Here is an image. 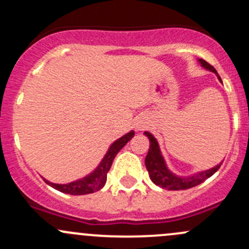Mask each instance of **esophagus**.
Segmentation results:
<instances>
[{
  "label": "esophagus",
  "instance_id": "34e87169",
  "mask_svg": "<svg viewBox=\"0 0 249 249\" xmlns=\"http://www.w3.org/2000/svg\"><path fill=\"white\" fill-rule=\"evenodd\" d=\"M144 129V123L137 122L136 123V130H143Z\"/></svg>",
  "mask_w": 249,
  "mask_h": 249
}]
</instances>
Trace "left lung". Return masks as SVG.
Wrapping results in <instances>:
<instances>
[{
    "instance_id": "left-lung-1",
    "label": "left lung",
    "mask_w": 249,
    "mask_h": 249,
    "mask_svg": "<svg viewBox=\"0 0 249 249\" xmlns=\"http://www.w3.org/2000/svg\"><path fill=\"white\" fill-rule=\"evenodd\" d=\"M200 64H201L202 67L210 70V71L214 72L217 74L219 80L220 79L219 74L217 73L214 67L212 65L208 64L207 61H205L203 59L199 60ZM145 136L149 139V150H148V154L145 157V167H147L148 173H149L150 179L153 180V183H155L159 187L164 188V189L167 190H185L189 189V188L196 187L200 183H202L203 180H206L207 178H210L211 176L214 175L215 172L218 171V169L220 167V165H217L213 169L207 170V171H202L199 173H195V175L189 176V177H178V176L173 175V173L167 169L166 164H165V160L162 158L161 152H160L159 144H158V141L154 139L152 134L145 131Z\"/></svg>"
}]
</instances>
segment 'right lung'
I'll use <instances>...</instances> for the list:
<instances>
[{
	"label": "right lung",
	"instance_id": "right-lung-1",
	"mask_svg": "<svg viewBox=\"0 0 249 249\" xmlns=\"http://www.w3.org/2000/svg\"><path fill=\"white\" fill-rule=\"evenodd\" d=\"M135 132L130 131L129 134L124 135L123 137H120L119 140L115 141L112 145L109 147L108 152L105 155V158L102 159V161L100 162L99 166L94 170V172L90 173L87 177L82 178V179H78L76 182H71L69 184H55V183H50L49 180H46L47 184H49L50 187H53L54 189L59 190L61 193H66V194L71 195H84V194H91V193L97 192L101 188H104V185L106 184L107 180V173H108L110 166H112V162L114 160L115 155L118 154L120 149L129 142L130 140L134 137Z\"/></svg>",
	"mask_w": 249,
	"mask_h": 249
}]
</instances>
